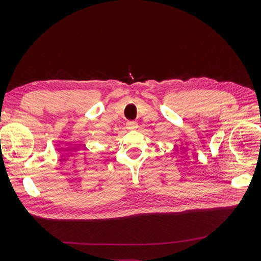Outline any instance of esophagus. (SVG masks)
Wrapping results in <instances>:
<instances>
[{
    "mask_svg": "<svg viewBox=\"0 0 261 261\" xmlns=\"http://www.w3.org/2000/svg\"><path fill=\"white\" fill-rule=\"evenodd\" d=\"M137 126H138L137 123L134 122V121L126 123V128H127V129H135V128H137Z\"/></svg>",
    "mask_w": 261,
    "mask_h": 261,
    "instance_id": "34e87169",
    "label": "esophagus"
}]
</instances>
